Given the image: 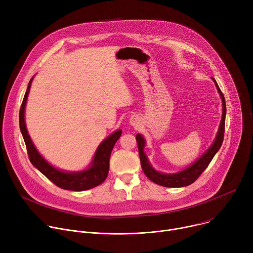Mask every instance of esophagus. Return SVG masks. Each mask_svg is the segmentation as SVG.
I'll list each match as a JSON object with an SVG mask.
<instances>
[{
  "label": "esophagus",
  "mask_w": 253,
  "mask_h": 253,
  "mask_svg": "<svg viewBox=\"0 0 253 253\" xmlns=\"http://www.w3.org/2000/svg\"><path fill=\"white\" fill-rule=\"evenodd\" d=\"M130 123H131L132 125H137V123H138V118H137L136 116H132V117L130 118Z\"/></svg>",
  "instance_id": "esophagus-1"
}]
</instances>
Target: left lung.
<instances>
[{"instance_id":"1","label":"left lung","mask_w":253,"mask_h":253,"mask_svg":"<svg viewBox=\"0 0 253 253\" xmlns=\"http://www.w3.org/2000/svg\"><path fill=\"white\" fill-rule=\"evenodd\" d=\"M217 89L219 91V94L222 98V105H223V114H222V120L220 123L219 131L216 136V139L214 143L211 145V147L207 150V152L201 156L197 162H195L191 167H189L187 169L182 170L177 173L173 174H167V173H162V172H157L152 169L150 164L148 163V159L143 151L145 141L143 139V137L140 134H137L136 136V141L137 145H138V151H139V157H140V163H141V168L145 173V175L154 183H157L159 186L163 187H168V188H180V187H187L191 183H193L198 177L203 173V171L208 168L210 163L212 162L213 157L217 153V151L220 149L223 139H224V132H225V117H226V103H225V98L224 95L221 91L216 80L212 78Z\"/></svg>"}]
</instances>
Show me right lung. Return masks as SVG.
I'll return each mask as SVG.
<instances>
[{
    "mask_svg": "<svg viewBox=\"0 0 253 253\" xmlns=\"http://www.w3.org/2000/svg\"><path fill=\"white\" fill-rule=\"evenodd\" d=\"M32 80L33 78L30 80L28 84V87L25 93L24 99H23L19 113L20 129L26 144L27 153L31 164L41 173H43L49 180H51L55 186L63 190L79 192L89 190L100 186L108 176L111 152L113 150L115 143H116L117 140L120 138L122 131L118 130L116 132H114L100 144L94 156L93 163H91V166L88 169L81 172H63L54 169L38 153L34 144L32 143V140L30 139V136L28 135L25 125L24 111Z\"/></svg>",
    "mask_w": 253,
    "mask_h": 253,
    "instance_id": "obj_1",
    "label": "right lung"
}]
</instances>
